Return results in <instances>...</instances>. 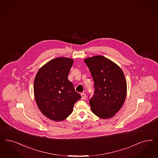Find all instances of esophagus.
I'll use <instances>...</instances> for the list:
<instances>
[{"mask_svg": "<svg viewBox=\"0 0 158 158\" xmlns=\"http://www.w3.org/2000/svg\"><path fill=\"white\" fill-rule=\"evenodd\" d=\"M81 96H82V100H84V99H85V98H86V95H85V94H84V93H82V94H81Z\"/></svg>", "mask_w": 158, "mask_h": 158, "instance_id": "1", "label": "esophagus"}]
</instances>
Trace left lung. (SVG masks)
Here are the masks:
<instances>
[{
  "instance_id": "obj_1",
  "label": "left lung",
  "mask_w": 158,
  "mask_h": 158,
  "mask_svg": "<svg viewBox=\"0 0 158 158\" xmlns=\"http://www.w3.org/2000/svg\"><path fill=\"white\" fill-rule=\"evenodd\" d=\"M84 62L95 85L94 94L89 99L92 112L102 119L113 117L126 98L127 86L123 71L114 62L101 55L86 58Z\"/></svg>"
}]
</instances>
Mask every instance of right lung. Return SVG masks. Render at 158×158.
<instances>
[{"label": "right lung", "mask_w": 158, "mask_h": 158, "mask_svg": "<svg viewBox=\"0 0 158 158\" xmlns=\"http://www.w3.org/2000/svg\"><path fill=\"white\" fill-rule=\"evenodd\" d=\"M73 63L72 59L57 57L44 65L35 76V101L41 112L51 120L66 119L81 99L68 78Z\"/></svg>", "instance_id": "1"}]
</instances>
